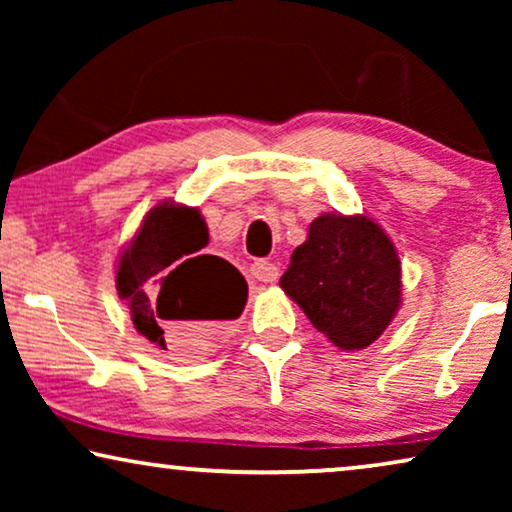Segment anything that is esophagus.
<instances>
[{
  "instance_id": "obj_1",
  "label": "esophagus",
  "mask_w": 512,
  "mask_h": 512,
  "mask_svg": "<svg viewBox=\"0 0 512 512\" xmlns=\"http://www.w3.org/2000/svg\"><path fill=\"white\" fill-rule=\"evenodd\" d=\"M251 277L256 279V282H263V284H272V282H277V277H279V268L275 263H270V261H254L251 263Z\"/></svg>"
}]
</instances>
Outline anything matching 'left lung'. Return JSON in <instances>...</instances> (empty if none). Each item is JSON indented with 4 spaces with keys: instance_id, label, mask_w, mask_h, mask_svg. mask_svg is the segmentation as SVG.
<instances>
[{
    "instance_id": "8db88e82",
    "label": "left lung",
    "mask_w": 512,
    "mask_h": 512,
    "mask_svg": "<svg viewBox=\"0 0 512 512\" xmlns=\"http://www.w3.org/2000/svg\"><path fill=\"white\" fill-rule=\"evenodd\" d=\"M335 347L366 349L401 307V261L368 216L321 214L279 279Z\"/></svg>"
}]
</instances>
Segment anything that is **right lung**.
<instances>
[{
    "mask_svg": "<svg viewBox=\"0 0 512 512\" xmlns=\"http://www.w3.org/2000/svg\"><path fill=\"white\" fill-rule=\"evenodd\" d=\"M207 242L198 209L160 202L118 261L116 289L128 300L132 324L146 340L181 356L216 345L223 326L247 303L240 270L202 254Z\"/></svg>",
    "mask_w": 512,
    "mask_h": 512,
    "instance_id": "add662e5",
    "label": "right lung"
}]
</instances>
